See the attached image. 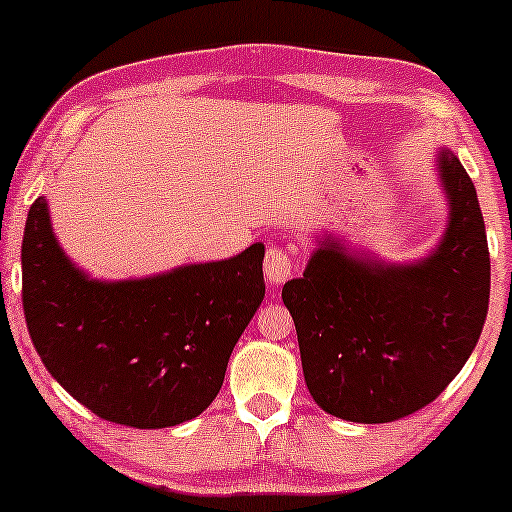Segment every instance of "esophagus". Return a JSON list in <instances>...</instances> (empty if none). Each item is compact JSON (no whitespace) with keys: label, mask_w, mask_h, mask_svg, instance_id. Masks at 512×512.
<instances>
[{"label":"esophagus","mask_w":512,"mask_h":512,"mask_svg":"<svg viewBox=\"0 0 512 512\" xmlns=\"http://www.w3.org/2000/svg\"><path fill=\"white\" fill-rule=\"evenodd\" d=\"M296 265L293 258L284 247H268L265 251V277L270 279V284H284L286 279L293 275Z\"/></svg>","instance_id":"1"}]
</instances>
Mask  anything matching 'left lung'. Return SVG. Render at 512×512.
I'll return each mask as SVG.
<instances>
[{
    "mask_svg": "<svg viewBox=\"0 0 512 512\" xmlns=\"http://www.w3.org/2000/svg\"><path fill=\"white\" fill-rule=\"evenodd\" d=\"M450 226L424 261L382 265L326 240L284 284L307 389L328 415L361 424L408 417L443 394L478 345L489 307V247L475 186L443 151Z\"/></svg>",
    "mask_w": 512,
    "mask_h": 512,
    "instance_id": "left-lung-1",
    "label": "left lung"
}]
</instances>
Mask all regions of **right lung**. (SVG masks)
<instances>
[{
  "label": "right lung",
  "instance_id": "add662e5",
  "mask_svg": "<svg viewBox=\"0 0 512 512\" xmlns=\"http://www.w3.org/2000/svg\"><path fill=\"white\" fill-rule=\"evenodd\" d=\"M263 244L167 275L95 282L69 263L44 198L23 237V312L55 380L97 417L165 429L219 394L235 342L265 296Z\"/></svg>",
  "mask_w": 512,
  "mask_h": 512
}]
</instances>
